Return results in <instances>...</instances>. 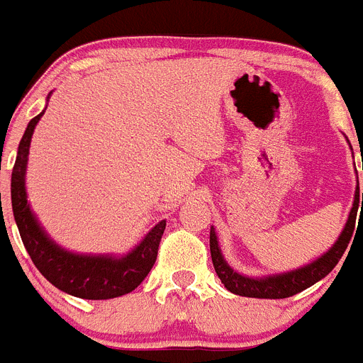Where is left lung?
Returning a JSON list of instances; mask_svg holds the SVG:
<instances>
[{"instance_id":"8db88e82","label":"left lung","mask_w":363,"mask_h":363,"mask_svg":"<svg viewBox=\"0 0 363 363\" xmlns=\"http://www.w3.org/2000/svg\"><path fill=\"white\" fill-rule=\"evenodd\" d=\"M363 169V164H362ZM363 208V194H362V207H360V188H356L354 194V205L350 208L349 220L345 223L343 231L340 238L335 240L334 246L326 253H323L319 259H315L313 263L300 267L291 272L276 274V276H263V278H248L242 274L235 272L222 255V250L218 246V238L214 228H211V257L214 270H216L218 278L222 279L223 287L231 291L233 294H240V296H248V298H287L293 294L304 291L317 284L319 279L328 276L334 267L340 263L341 255L345 253L349 246L352 233L356 225V211Z\"/></svg>"}]
</instances>
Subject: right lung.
Returning <instances> with one entry per match:
<instances>
[{
	"label": "right lung",
	"instance_id": "obj_1",
	"mask_svg": "<svg viewBox=\"0 0 363 363\" xmlns=\"http://www.w3.org/2000/svg\"><path fill=\"white\" fill-rule=\"evenodd\" d=\"M52 95V93H50ZM48 95V96H50ZM44 110L29 121L18 145V155L11 177V203L22 242L38 272L65 293L85 300L117 298L132 293L151 272L158 255L160 238L166 229L162 220L147 233L143 240L123 257L113 255H82L63 250L46 235L31 212L26 194V166L29 145L38 119ZM1 197V194H0ZM1 205V201H0Z\"/></svg>",
	"mask_w": 363,
	"mask_h": 363
}]
</instances>
